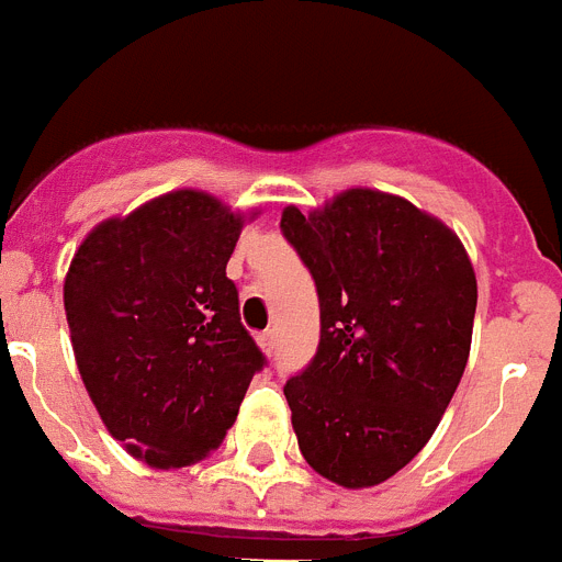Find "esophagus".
<instances>
[{"mask_svg": "<svg viewBox=\"0 0 562 562\" xmlns=\"http://www.w3.org/2000/svg\"><path fill=\"white\" fill-rule=\"evenodd\" d=\"M257 340H259V346H262V352L273 355V349H277V335H273V328L262 331V335H259Z\"/></svg>", "mask_w": 562, "mask_h": 562, "instance_id": "esophagus-1", "label": "esophagus"}]
</instances>
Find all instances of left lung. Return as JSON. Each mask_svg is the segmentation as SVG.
I'll use <instances>...</instances> for the list:
<instances>
[{"instance_id": "left-lung-1", "label": "left lung", "mask_w": 562, "mask_h": 562, "mask_svg": "<svg viewBox=\"0 0 562 562\" xmlns=\"http://www.w3.org/2000/svg\"><path fill=\"white\" fill-rule=\"evenodd\" d=\"M312 273L321 344L282 386L300 453L344 487L381 485L430 441L468 367L476 277L459 236L398 195L346 190L282 213Z\"/></svg>"}]
</instances>
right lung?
<instances>
[{
  "instance_id": "add662e5",
  "label": "right lung",
  "mask_w": 562,
  "mask_h": 562,
  "mask_svg": "<svg viewBox=\"0 0 562 562\" xmlns=\"http://www.w3.org/2000/svg\"><path fill=\"white\" fill-rule=\"evenodd\" d=\"M239 231L213 195L176 190L94 227L68 268L63 303L89 398L153 468L216 450L268 363L225 273Z\"/></svg>"
}]
</instances>
